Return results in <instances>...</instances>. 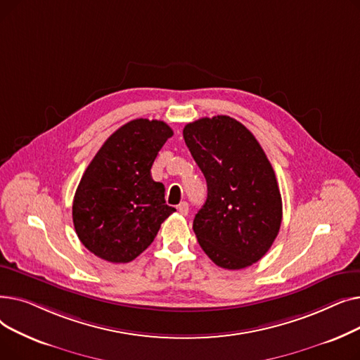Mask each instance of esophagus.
<instances>
[{
  "label": "esophagus",
  "mask_w": 360,
  "mask_h": 360,
  "mask_svg": "<svg viewBox=\"0 0 360 360\" xmlns=\"http://www.w3.org/2000/svg\"><path fill=\"white\" fill-rule=\"evenodd\" d=\"M178 212H179L182 216H186L188 212H190V207H188V202L182 201L181 204H178Z\"/></svg>",
  "instance_id": "obj_1"
}]
</instances>
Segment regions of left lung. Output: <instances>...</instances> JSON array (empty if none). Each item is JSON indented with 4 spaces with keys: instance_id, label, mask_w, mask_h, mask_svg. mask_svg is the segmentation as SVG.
<instances>
[{
    "instance_id": "1",
    "label": "left lung",
    "mask_w": 360,
    "mask_h": 360,
    "mask_svg": "<svg viewBox=\"0 0 360 360\" xmlns=\"http://www.w3.org/2000/svg\"><path fill=\"white\" fill-rule=\"evenodd\" d=\"M184 140L207 181V200L193 223L200 247L221 269L252 266L281 224L271 163L252 132L226 115L186 124Z\"/></svg>"
}]
</instances>
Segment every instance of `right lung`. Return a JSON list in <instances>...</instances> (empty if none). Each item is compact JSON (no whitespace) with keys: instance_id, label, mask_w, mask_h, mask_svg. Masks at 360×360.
<instances>
[{"instance_id":"obj_1","label":"right lung","mask_w":360,"mask_h":360,"mask_svg":"<svg viewBox=\"0 0 360 360\" xmlns=\"http://www.w3.org/2000/svg\"><path fill=\"white\" fill-rule=\"evenodd\" d=\"M174 131L158 120H132L103 143L72 201L74 229L84 247L109 262H129L155 240L175 212L150 169Z\"/></svg>"}]
</instances>
